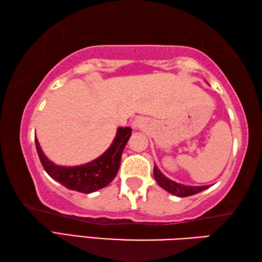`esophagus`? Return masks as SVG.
<instances>
[{
  "mask_svg": "<svg viewBox=\"0 0 262 262\" xmlns=\"http://www.w3.org/2000/svg\"><path fill=\"white\" fill-rule=\"evenodd\" d=\"M134 124H135L136 127H140V125L143 124V122H141V119H136Z\"/></svg>",
  "mask_w": 262,
  "mask_h": 262,
  "instance_id": "34e87169",
  "label": "esophagus"
}]
</instances>
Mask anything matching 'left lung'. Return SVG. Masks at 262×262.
Masks as SVG:
<instances>
[{"instance_id":"obj_1","label":"left lung","mask_w":262,"mask_h":262,"mask_svg":"<svg viewBox=\"0 0 262 262\" xmlns=\"http://www.w3.org/2000/svg\"><path fill=\"white\" fill-rule=\"evenodd\" d=\"M154 177L155 181L158 182V184L168 191L169 193L177 196H189L199 193V192L208 189V185L205 186H189V185H183L181 183H176L171 180H169L163 173L159 170L157 166H154Z\"/></svg>"}]
</instances>
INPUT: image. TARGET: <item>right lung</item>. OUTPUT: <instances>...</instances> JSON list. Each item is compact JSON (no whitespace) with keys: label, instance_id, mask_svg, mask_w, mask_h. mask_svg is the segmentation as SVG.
<instances>
[{"label":"right lung","instance_id":"right-lung-1","mask_svg":"<svg viewBox=\"0 0 262 262\" xmlns=\"http://www.w3.org/2000/svg\"><path fill=\"white\" fill-rule=\"evenodd\" d=\"M131 132V127H118L112 145L101 157L77 167H62L53 163L46 158L36 138L35 147L41 164L53 180L61 183L69 190L92 193L107 186L116 177L123 149L130 139Z\"/></svg>","mask_w":262,"mask_h":262}]
</instances>
